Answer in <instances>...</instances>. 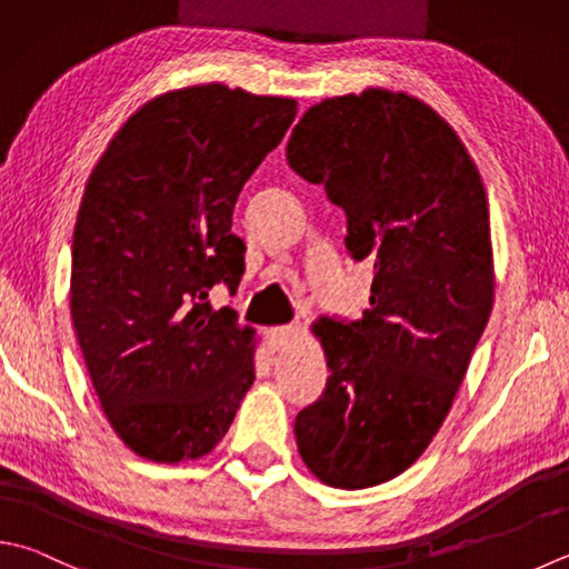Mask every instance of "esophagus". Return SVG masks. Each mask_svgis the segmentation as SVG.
<instances>
[{"label":"esophagus","mask_w":569,"mask_h":569,"mask_svg":"<svg viewBox=\"0 0 569 569\" xmlns=\"http://www.w3.org/2000/svg\"><path fill=\"white\" fill-rule=\"evenodd\" d=\"M297 337H299V327L297 325H284V327L270 329V345H272L274 351L287 349Z\"/></svg>","instance_id":"34e87169"}]
</instances>
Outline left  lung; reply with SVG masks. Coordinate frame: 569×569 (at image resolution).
Returning <instances> with one entry per match:
<instances>
[{
  "mask_svg": "<svg viewBox=\"0 0 569 569\" xmlns=\"http://www.w3.org/2000/svg\"><path fill=\"white\" fill-rule=\"evenodd\" d=\"M287 163L347 212V250L373 262L359 321L319 317L329 379L297 413L305 466L331 488L386 483L451 411L492 309L483 180L456 131L416 96H335L295 126Z\"/></svg>",
  "mask_w": 569,
  "mask_h": 569,
  "instance_id": "8db88e82",
  "label": "left lung"
}]
</instances>
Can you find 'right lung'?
Listing matches in <instances>:
<instances>
[{"label":"right lung","instance_id":"1","mask_svg":"<svg viewBox=\"0 0 569 569\" xmlns=\"http://www.w3.org/2000/svg\"><path fill=\"white\" fill-rule=\"evenodd\" d=\"M297 101L200 83L118 128L86 183L71 248V319L116 436L153 463L208 456L254 381V329L208 292L244 272L242 186Z\"/></svg>","mask_w":569,"mask_h":569}]
</instances>
